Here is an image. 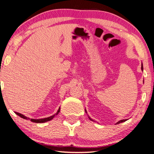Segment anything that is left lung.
Returning <instances> with one entry per match:
<instances>
[{
	"label": "left lung",
	"mask_w": 154,
	"mask_h": 154,
	"mask_svg": "<svg viewBox=\"0 0 154 154\" xmlns=\"http://www.w3.org/2000/svg\"><path fill=\"white\" fill-rule=\"evenodd\" d=\"M141 69H142V71H143V64H142V66H141ZM85 112L87 113V110H86V109H85ZM88 117H89V119H90L91 120H92V121H94L93 120L91 119V118H89V116H88ZM126 120H127V119H125V120H120V121H118V122H117L116 125L119 124V123H121V122H125V121H126Z\"/></svg>",
	"instance_id": "8db88e82"
}]
</instances>
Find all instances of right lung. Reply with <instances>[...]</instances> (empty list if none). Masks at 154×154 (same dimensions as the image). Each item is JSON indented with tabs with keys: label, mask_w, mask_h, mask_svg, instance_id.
I'll use <instances>...</instances> for the list:
<instances>
[{
	"label": "right lung",
	"mask_w": 154,
	"mask_h": 154,
	"mask_svg": "<svg viewBox=\"0 0 154 154\" xmlns=\"http://www.w3.org/2000/svg\"><path fill=\"white\" fill-rule=\"evenodd\" d=\"M60 108L59 107L58 110L57 111V112H56V113H55V114H54L53 116H49L48 118H41V119H33V118H32V119H30L29 118L26 117V116H25L24 115L21 114V113H18V112H15V113H16V114H17L18 116H19L21 117L22 118H24V119H26V120H29L30 119L31 121L33 122H36V123H41V122H46L47 121H49V120H52L53 118H54V116H55L58 115V113L60 112Z\"/></svg>",
	"instance_id": "right-lung-1"
}]
</instances>
